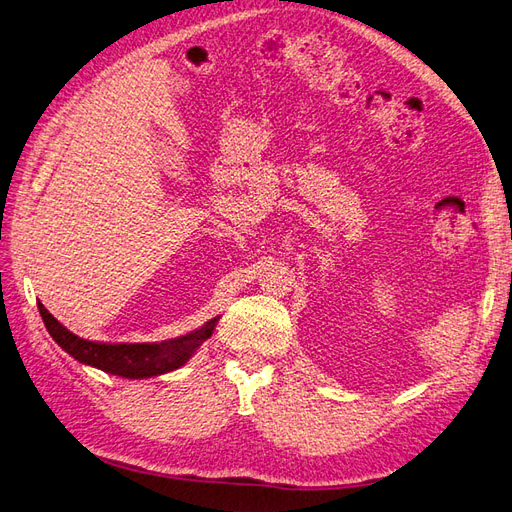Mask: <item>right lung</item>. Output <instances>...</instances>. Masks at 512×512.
<instances>
[{
  "label": "right lung",
  "instance_id": "obj_1",
  "mask_svg": "<svg viewBox=\"0 0 512 512\" xmlns=\"http://www.w3.org/2000/svg\"><path fill=\"white\" fill-rule=\"evenodd\" d=\"M40 316H43L45 327L51 338L60 347L73 355L77 362L94 366L99 370L109 372V375L127 377V379H146L165 375V372L181 368L187 359L193 355L200 344L211 338L217 319H211L204 327L191 331L187 336L163 340V342H140V344H105V342H90L75 336L68 331L58 319H53L51 312L38 303Z\"/></svg>",
  "mask_w": 512,
  "mask_h": 512
}]
</instances>
